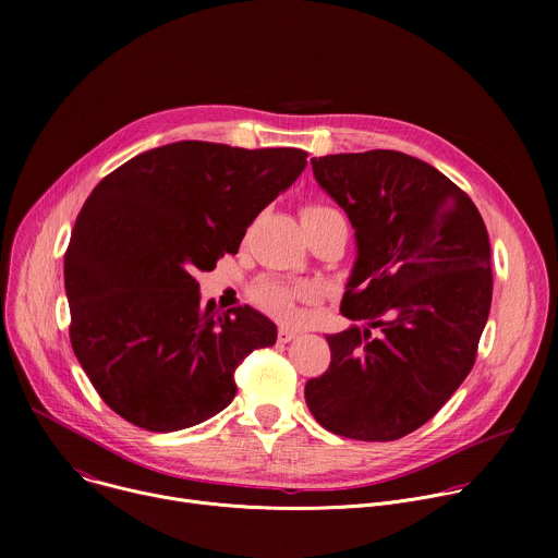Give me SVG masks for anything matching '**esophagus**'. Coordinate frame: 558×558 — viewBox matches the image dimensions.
Returning a JSON list of instances; mask_svg holds the SVG:
<instances>
[{
  "label": "esophagus",
  "instance_id": "1",
  "mask_svg": "<svg viewBox=\"0 0 558 558\" xmlns=\"http://www.w3.org/2000/svg\"><path fill=\"white\" fill-rule=\"evenodd\" d=\"M298 338V333L295 331H291V329H278V342L280 344H287V342H291V340H295Z\"/></svg>",
  "mask_w": 558,
  "mask_h": 558
}]
</instances>
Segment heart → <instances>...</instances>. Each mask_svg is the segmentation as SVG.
Instances as JSON below:
<instances>
[{
  "mask_svg": "<svg viewBox=\"0 0 558 558\" xmlns=\"http://www.w3.org/2000/svg\"><path fill=\"white\" fill-rule=\"evenodd\" d=\"M327 216H340L338 209L323 205V203H311L302 207V220H317V218H327ZM313 295L311 287L306 284H289L280 280H260L254 287V298L256 302L271 313L278 320H291L295 313V304L300 300H308Z\"/></svg>",
  "mask_w": 558,
  "mask_h": 558,
  "instance_id": "b5f03b06",
  "label": "heart"
}]
</instances>
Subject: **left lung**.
Here are the masks:
<instances>
[{"label":"left lung","mask_w":558,"mask_h":558,"mask_svg":"<svg viewBox=\"0 0 558 558\" xmlns=\"http://www.w3.org/2000/svg\"><path fill=\"white\" fill-rule=\"evenodd\" d=\"M315 181L355 227L357 260L327 336L331 364L304 386L317 424L362 441L424 426L476 360L493 302L490 238L470 196L395 149L311 158Z\"/></svg>","instance_id":"1"}]
</instances>
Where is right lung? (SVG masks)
<instances>
[{
  "label": "right lung",
  "mask_w": 558,
  "mask_h": 558,
  "mask_svg": "<svg viewBox=\"0 0 558 558\" xmlns=\"http://www.w3.org/2000/svg\"><path fill=\"white\" fill-rule=\"evenodd\" d=\"M304 168L295 147L179 141L130 158L93 190L63 263L70 344L117 415L172 433L231 404L238 364L276 342V325L247 304H203L194 274L235 254Z\"/></svg>",
  "instance_id": "obj_1"
}]
</instances>
